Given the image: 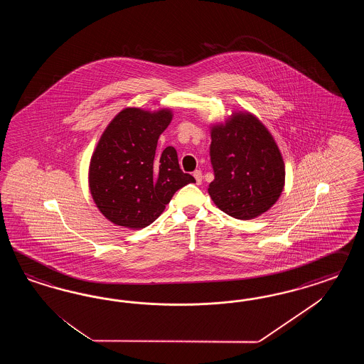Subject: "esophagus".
<instances>
[{"label": "esophagus", "mask_w": 364, "mask_h": 364, "mask_svg": "<svg viewBox=\"0 0 364 364\" xmlns=\"http://www.w3.org/2000/svg\"><path fill=\"white\" fill-rule=\"evenodd\" d=\"M193 177L196 178V183H198V184H201V181H203L201 171H195V172H193Z\"/></svg>", "instance_id": "obj_1"}]
</instances>
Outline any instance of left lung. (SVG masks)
I'll use <instances>...</instances> for the list:
<instances>
[{"label":"left lung","mask_w":364,"mask_h":364,"mask_svg":"<svg viewBox=\"0 0 364 364\" xmlns=\"http://www.w3.org/2000/svg\"><path fill=\"white\" fill-rule=\"evenodd\" d=\"M208 187L213 203L235 219L250 220L269 210L284 188V161L274 137L251 113H233L212 128Z\"/></svg>","instance_id":"8db88e82"}]
</instances>
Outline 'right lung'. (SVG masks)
<instances>
[{
  "mask_svg": "<svg viewBox=\"0 0 364 364\" xmlns=\"http://www.w3.org/2000/svg\"><path fill=\"white\" fill-rule=\"evenodd\" d=\"M171 120V110L127 108L102 133L90 159L89 188L100 212L113 224L148 227L177 189L196 181L180 169L173 146L156 151Z\"/></svg>",
  "mask_w": 364,
  "mask_h": 364,
  "instance_id": "1",
  "label": "right lung"
}]
</instances>
